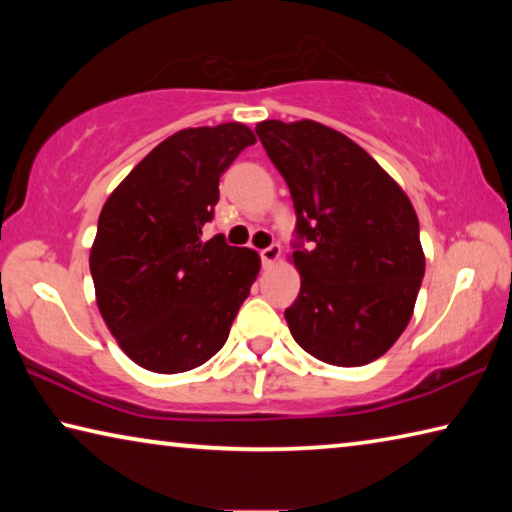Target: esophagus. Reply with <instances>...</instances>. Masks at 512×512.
<instances>
[{
    "instance_id": "1",
    "label": "esophagus",
    "mask_w": 512,
    "mask_h": 512,
    "mask_svg": "<svg viewBox=\"0 0 512 512\" xmlns=\"http://www.w3.org/2000/svg\"><path fill=\"white\" fill-rule=\"evenodd\" d=\"M280 253H282V248L277 246V244H271L268 248L259 250V257H262V264L264 266H271L273 262H277V257H280Z\"/></svg>"
}]
</instances>
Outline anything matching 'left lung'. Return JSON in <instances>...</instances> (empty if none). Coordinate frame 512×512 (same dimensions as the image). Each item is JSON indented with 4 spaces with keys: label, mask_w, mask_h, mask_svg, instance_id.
<instances>
[{
    "label": "left lung",
    "mask_w": 512,
    "mask_h": 512,
    "mask_svg": "<svg viewBox=\"0 0 512 512\" xmlns=\"http://www.w3.org/2000/svg\"><path fill=\"white\" fill-rule=\"evenodd\" d=\"M255 133L296 210L300 293L284 309L302 350L366 366L400 339L424 277L420 223L400 185L350 137L318 121Z\"/></svg>",
    "instance_id": "1"
}]
</instances>
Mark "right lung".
I'll use <instances>...</instances> for the list:
<instances>
[{"instance_id":"obj_1","label":"right lung","mask_w":512,"mask_h":512,"mask_svg":"<svg viewBox=\"0 0 512 512\" xmlns=\"http://www.w3.org/2000/svg\"><path fill=\"white\" fill-rule=\"evenodd\" d=\"M248 126L187 128L128 173L103 205L90 253L97 305L121 350L153 372L203 366L259 273L255 250L203 237L219 180L246 146Z\"/></svg>"}]
</instances>
